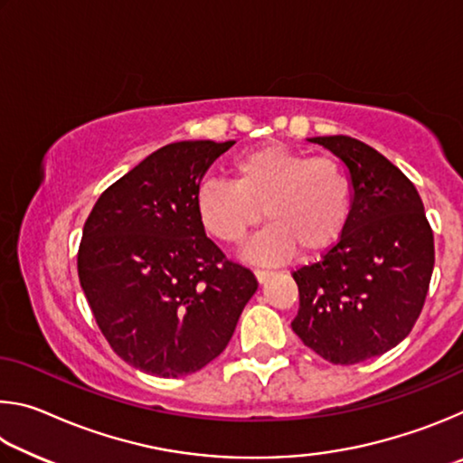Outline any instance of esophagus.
I'll use <instances>...</instances> for the list:
<instances>
[{
	"label": "esophagus",
	"instance_id": "34e87169",
	"mask_svg": "<svg viewBox=\"0 0 463 463\" xmlns=\"http://www.w3.org/2000/svg\"><path fill=\"white\" fill-rule=\"evenodd\" d=\"M269 276H271V271H268V269H257L255 271V278H257V281H260V284H265V281L269 279Z\"/></svg>",
	"mask_w": 463,
	"mask_h": 463
}]
</instances>
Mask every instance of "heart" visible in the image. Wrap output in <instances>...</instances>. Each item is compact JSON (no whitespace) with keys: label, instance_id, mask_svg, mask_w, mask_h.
Returning <instances> with one entry per match:
<instances>
[{"label":"heart","instance_id":"obj_1","mask_svg":"<svg viewBox=\"0 0 463 463\" xmlns=\"http://www.w3.org/2000/svg\"><path fill=\"white\" fill-rule=\"evenodd\" d=\"M232 184L206 182L195 194L203 229L224 245H239L263 221L242 250L253 263H279L296 250L318 257L347 229L354 182L333 156H312L281 143L250 148L231 161Z\"/></svg>","mask_w":463,"mask_h":463}]
</instances>
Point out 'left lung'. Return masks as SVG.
Here are the masks:
<instances>
[{"label":"left lung","mask_w":463,"mask_h":463,"mask_svg":"<svg viewBox=\"0 0 463 463\" xmlns=\"http://www.w3.org/2000/svg\"><path fill=\"white\" fill-rule=\"evenodd\" d=\"M354 182V208L341 241L292 276L300 308L294 333L315 354L354 365L396 347L412 331L435 265L433 231L417 187L370 145L315 137Z\"/></svg>","instance_id":"obj_1"}]
</instances>
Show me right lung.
I'll return each mask as SVG.
<instances>
[{
  "mask_svg": "<svg viewBox=\"0 0 463 463\" xmlns=\"http://www.w3.org/2000/svg\"><path fill=\"white\" fill-rule=\"evenodd\" d=\"M234 140L161 146L99 195L77 271L109 347L137 370L179 378L222 354L257 289L195 213L208 167Z\"/></svg>",
  "mask_w": 463,
  "mask_h": 463,
  "instance_id": "obj_1",
  "label": "right lung"
}]
</instances>
